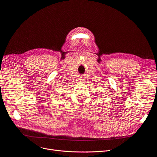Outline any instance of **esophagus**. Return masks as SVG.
I'll return each instance as SVG.
<instances>
[{
  "label": "esophagus",
  "instance_id": "esophagus-1",
  "mask_svg": "<svg viewBox=\"0 0 157 157\" xmlns=\"http://www.w3.org/2000/svg\"><path fill=\"white\" fill-rule=\"evenodd\" d=\"M83 79H82V78H80L79 79V82H83Z\"/></svg>",
  "mask_w": 157,
  "mask_h": 157
}]
</instances>
